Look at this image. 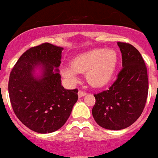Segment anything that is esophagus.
Instances as JSON below:
<instances>
[{"label": "esophagus", "instance_id": "obj_1", "mask_svg": "<svg viewBox=\"0 0 158 158\" xmlns=\"http://www.w3.org/2000/svg\"><path fill=\"white\" fill-rule=\"evenodd\" d=\"M85 94H86V93L84 91H82V90H79V91H78V96L80 97V98L81 97L84 96V95H85Z\"/></svg>", "mask_w": 158, "mask_h": 158}]
</instances>
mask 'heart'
<instances>
[{"mask_svg":"<svg viewBox=\"0 0 158 158\" xmlns=\"http://www.w3.org/2000/svg\"><path fill=\"white\" fill-rule=\"evenodd\" d=\"M118 64V55L113 49L96 48L77 55L71 67L62 69L63 75L72 81L77 80V73H85L89 85L101 87L110 82Z\"/></svg>","mask_w":158,"mask_h":158,"instance_id":"1","label":"heart"}]
</instances>
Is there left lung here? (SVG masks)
Listing matches in <instances>:
<instances>
[{
	"instance_id": "left-lung-1",
	"label": "left lung",
	"mask_w": 158,
	"mask_h": 158,
	"mask_svg": "<svg viewBox=\"0 0 158 158\" xmlns=\"http://www.w3.org/2000/svg\"><path fill=\"white\" fill-rule=\"evenodd\" d=\"M122 69L108 89L94 94L92 114L97 124L108 130H122L140 117L147 101L148 79L140 53L129 43L118 41Z\"/></svg>"
}]
</instances>
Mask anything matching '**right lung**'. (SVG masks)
<instances>
[{
    "label": "right lung",
    "mask_w": 158,
    "mask_h": 158,
    "mask_svg": "<svg viewBox=\"0 0 158 158\" xmlns=\"http://www.w3.org/2000/svg\"><path fill=\"white\" fill-rule=\"evenodd\" d=\"M63 48L42 43L23 54L12 69L8 90L16 117L31 131L41 134L60 129L69 119L78 99V89H66L61 85L58 68ZM43 68L36 78L34 69Z\"/></svg>",
    "instance_id": "obj_1"
}]
</instances>
